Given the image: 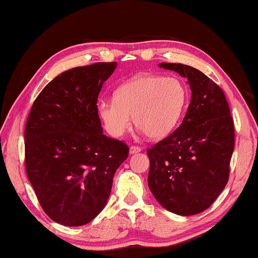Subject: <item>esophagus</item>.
<instances>
[{
  "mask_svg": "<svg viewBox=\"0 0 258 258\" xmlns=\"http://www.w3.org/2000/svg\"><path fill=\"white\" fill-rule=\"evenodd\" d=\"M141 151V148L140 147H135V146H131L130 147V154L131 155H134V154H138V152Z\"/></svg>",
  "mask_w": 258,
  "mask_h": 258,
  "instance_id": "esophagus-1",
  "label": "esophagus"
}]
</instances>
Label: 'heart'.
Masks as SVG:
<instances>
[{
	"mask_svg": "<svg viewBox=\"0 0 258 258\" xmlns=\"http://www.w3.org/2000/svg\"><path fill=\"white\" fill-rule=\"evenodd\" d=\"M187 90L176 77L142 74L120 85L115 99H102L98 111L109 134L121 137L134 124L151 139L171 134L181 120Z\"/></svg>",
	"mask_w": 258,
	"mask_h": 258,
	"instance_id": "heart-1",
	"label": "heart"
}]
</instances>
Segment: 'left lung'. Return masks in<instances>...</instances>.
Returning <instances> with one entry per match:
<instances>
[{
	"mask_svg": "<svg viewBox=\"0 0 258 258\" xmlns=\"http://www.w3.org/2000/svg\"><path fill=\"white\" fill-rule=\"evenodd\" d=\"M158 66L187 78L191 101L181 125L147 150L148 185L168 212L196 215L211 206L228 183L233 119L223 91L205 74L182 63Z\"/></svg>",
	"mask_w": 258,
	"mask_h": 258,
	"instance_id": "8db88e82",
	"label": "left lung"
}]
</instances>
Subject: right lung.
<instances>
[{"label": "right lung", "mask_w": 258, "mask_h": 258, "mask_svg": "<svg viewBox=\"0 0 258 258\" xmlns=\"http://www.w3.org/2000/svg\"><path fill=\"white\" fill-rule=\"evenodd\" d=\"M117 62H97L54 77L35 100L25 128L28 180L43 211L67 226L89 223L110 196L128 147L104 135L98 95Z\"/></svg>", "instance_id": "right-lung-1"}]
</instances>
